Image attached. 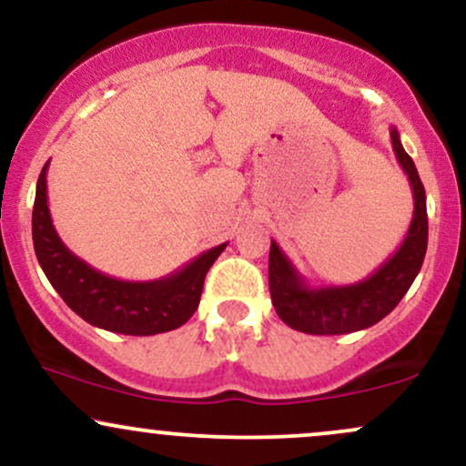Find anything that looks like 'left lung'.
Here are the masks:
<instances>
[{
  "instance_id": "obj_1",
  "label": "left lung",
  "mask_w": 466,
  "mask_h": 466,
  "mask_svg": "<svg viewBox=\"0 0 466 466\" xmlns=\"http://www.w3.org/2000/svg\"><path fill=\"white\" fill-rule=\"evenodd\" d=\"M390 140H392L400 168L410 179L411 195H414V215H411L403 243L379 269L352 285L313 287L304 280V276L289 260L280 245L271 238V302H274L278 318L300 333L346 335L381 322L419 276L427 251L425 188L394 127L390 129Z\"/></svg>"
}]
</instances>
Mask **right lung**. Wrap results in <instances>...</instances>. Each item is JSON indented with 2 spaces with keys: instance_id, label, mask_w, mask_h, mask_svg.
Returning a JSON list of instances; mask_svg holds the SVG:
<instances>
[{
  "instance_id": "right-lung-1",
  "label": "right lung",
  "mask_w": 466,
  "mask_h": 466,
  "mask_svg": "<svg viewBox=\"0 0 466 466\" xmlns=\"http://www.w3.org/2000/svg\"><path fill=\"white\" fill-rule=\"evenodd\" d=\"M47 166L36 181L32 240L41 269L58 296L85 322L122 335H157L179 329L201 300L203 280L228 243L203 251L190 263L157 280H120L94 269L67 249L52 226L47 208Z\"/></svg>"
}]
</instances>
